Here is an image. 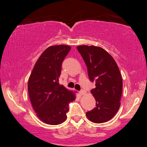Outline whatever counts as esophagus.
Listing matches in <instances>:
<instances>
[{"label":"esophagus","instance_id":"obj_1","mask_svg":"<svg viewBox=\"0 0 147 147\" xmlns=\"http://www.w3.org/2000/svg\"><path fill=\"white\" fill-rule=\"evenodd\" d=\"M84 94H85V92H84V90H80V95H81V96H82V95H84Z\"/></svg>","mask_w":147,"mask_h":147}]
</instances>
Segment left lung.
<instances>
[{"label": "left lung", "instance_id": "8db88e82", "mask_svg": "<svg viewBox=\"0 0 147 147\" xmlns=\"http://www.w3.org/2000/svg\"><path fill=\"white\" fill-rule=\"evenodd\" d=\"M76 49L86 64L90 80L96 86L90 91L96 100V107L86 113V117L94 123L110 121L121 106L123 91V80L117 64L101 47L80 45Z\"/></svg>", "mask_w": 147, "mask_h": 147}]
</instances>
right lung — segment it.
<instances>
[{
	"instance_id": "add662e5",
	"label": "right lung",
	"mask_w": 147,
	"mask_h": 147,
	"mask_svg": "<svg viewBox=\"0 0 147 147\" xmlns=\"http://www.w3.org/2000/svg\"><path fill=\"white\" fill-rule=\"evenodd\" d=\"M71 47L60 45L47 48L35 63L28 78V92L37 117L43 123L57 125L66 121L69 105L75 92L59 84L61 65Z\"/></svg>"
}]
</instances>
